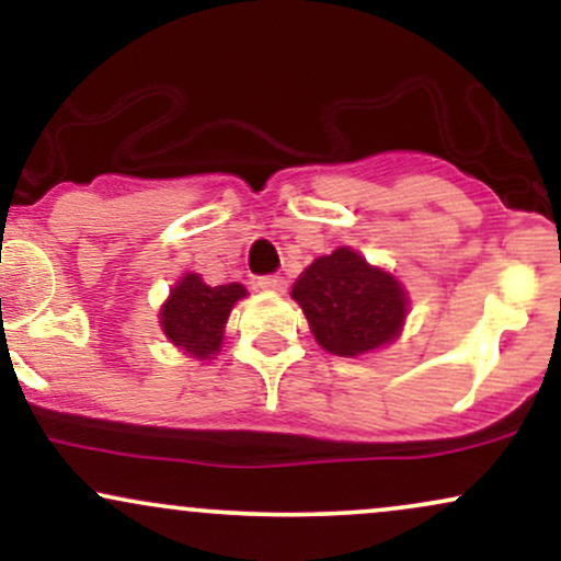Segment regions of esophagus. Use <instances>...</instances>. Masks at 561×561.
<instances>
[{
    "instance_id": "1",
    "label": "esophagus",
    "mask_w": 561,
    "mask_h": 561,
    "mask_svg": "<svg viewBox=\"0 0 561 561\" xmlns=\"http://www.w3.org/2000/svg\"><path fill=\"white\" fill-rule=\"evenodd\" d=\"M255 287H261V289H268V293H282V289L287 287V282H285V276H259V279H255Z\"/></svg>"
}]
</instances>
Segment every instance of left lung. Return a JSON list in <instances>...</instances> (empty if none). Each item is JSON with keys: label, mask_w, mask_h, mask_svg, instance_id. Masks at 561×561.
Here are the masks:
<instances>
[{"label": "left lung", "mask_w": 561, "mask_h": 561, "mask_svg": "<svg viewBox=\"0 0 561 561\" xmlns=\"http://www.w3.org/2000/svg\"><path fill=\"white\" fill-rule=\"evenodd\" d=\"M293 298L313 337L334 356H362L401 334L409 298L396 276L369 266L351 248L321 255L298 276Z\"/></svg>", "instance_id": "left-lung-1"}]
</instances>
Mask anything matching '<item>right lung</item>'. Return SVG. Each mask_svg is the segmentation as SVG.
<instances>
[{
	"label": "right lung",
	"instance_id": "obj_1",
	"mask_svg": "<svg viewBox=\"0 0 561 561\" xmlns=\"http://www.w3.org/2000/svg\"><path fill=\"white\" fill-rule=\"evenodd\" d=\"M244 295L248 289L237 282L210 287L197 274H184L160 308V330L186 356L214 358L221 351L231 308Z\"/></svg>",
	"mask_w": 561,
	"mask_h": 561
}]
</instances>
